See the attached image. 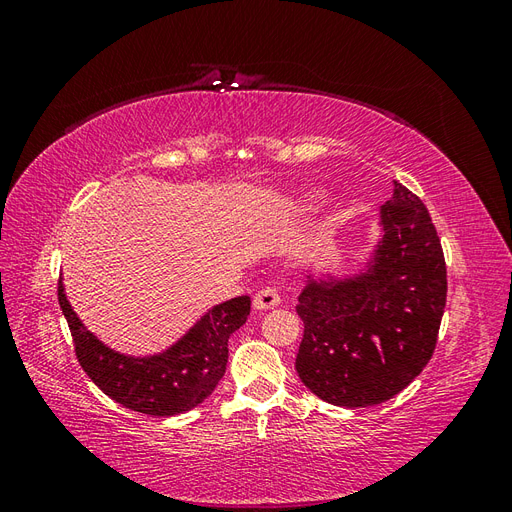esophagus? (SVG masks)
I'll use <instances>...</instances> for the list:
<instances>
[{"label": "esophagus", "instance_id": "esophagus-1", "mask_svg": "<svg viewBox=\"0 0 512 512\" xmlns=\"http://www.w3.org/2000/svg\"><path fill=\"white\" fill-rule=\"evenodd\" d=\"M280 305V294H277L275 288H262L256 292L254 297V309H273Z\"/></svg>", "mask_w": 512, "mask_h": 512}]
</instances>
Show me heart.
<instances>
[{
	"mask_svg": "<svg viewBox=\"0 0 512 512\" xmlns=\"http://www.w3.org/2000/svg\"><path fill=\"white\" fill-rule=\"evenodd\" d=\"M318 198H320V192H307V194L303 196V205H314Z\"/></svg>",
	"mask_w": 512,
	"mask_h": 512,
	"instance_id": "heart-1",
	"label": "heart"
}]
</instances>
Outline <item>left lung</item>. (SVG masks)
<instances>
[{
    "mask_svg": "<svg viewBox=\"0 0 512 512\" xmlns=\"http://www.w3.org/2000/svg\"><path fill=\"white\" fill-rule=\"evenodd\" d=\"M380 230L361 273L309 275L299 294L305 331L294 367L307 389L333 406L365 408L395 397L436 350L446 305L436 226L423 200L395 181Z\"/></svg>",
    "mask_w": 512,
    "mask_h": 512,
    "instance_id": "obj_1",
    "label": "left lung"
}]
</instances>
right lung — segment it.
Masks as SVG:
<instances>
[{"label":"right lung","mask_w":512,"mask_h":512,"mask_svg":"<svg viewBox=\"0 0 512 512\" xmlns=\"http://www.w3.org/2000/svg\"><path fill=\"white\" fill-rule=\"evenodd\" d=\"M59 307L72 333L74 352L98 389L123 408L149 416L183 414L213 393L228 363V337L250 316V297L215 305L177 344L151 356H128L104 346L72 309L64 284Z\"/></svg>","instance_id":"obj_1"}]
</instances>
